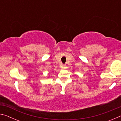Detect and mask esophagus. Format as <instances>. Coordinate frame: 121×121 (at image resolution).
Instances as JSON below:
<instances>
[{
  "instance_id": "esophagus-1",
  "label": "esophagus",
  "mask_w": 121,
  "mask_h": 121,
  "mask_svg": "<svg viewBox=\"0 0 121 121\" xmlns=\"http://www.w3.org/2000/svg\"><path fill=\"white\" fill-rule=\"evenodd\" d=\"M62 66V67H63V68H65V67H66V65H63Z\"/></svg>"
}]
</instances>
